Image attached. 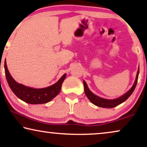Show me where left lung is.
I'll return each mask as SVG.
<instances>
[{
  "label": "left lung",
  "mask_w": 147,
  "mask_h": 147,
  "mask_svg": "<svg viewBox=\"0 0 147 147\" xmlns=\"http://www.w3.org/2000/svg\"><path fill=\"white\" fill-rule=\"evenodd\" d=\"M138 74H139V68H138L137 74H136V77L135 79V82L132 86V87L126 92L125 94H124L123 96H120V98H116V99L114 100H107L104 99V98H102L99 97V96L95 95L92 92L90 91L88 88L87 84H86V82L84 80V92L86 96H87L88 99L90 100V101L92 102V104H94V105L99 106V107L102 108H112L114 107H116L119 105V104H122V102L126 101L128 98L130 97V95L132 94V92H134V89H135L136 84H137L138 81Z\"/></svg>",
  "instance_id": "1"
}]
</instances>
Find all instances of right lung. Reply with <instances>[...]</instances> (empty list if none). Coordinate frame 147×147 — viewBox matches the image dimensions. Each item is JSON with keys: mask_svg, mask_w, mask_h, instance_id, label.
Returning a JSON list of instances; mask_svg holds the SVG:
<instances>
[{"mask_svg": "<svg viewBox=\"0 0 147 147\" xmlns=\"http://www.w3.org/2000/svg\"><path fill=\"white\" fill-rule=\"evenodd\" d=\"M5 70L7 82L13 93L19 99L25 102L26 103L31 104H45L51 101L61 91L62 83L66 77V74H65L60 78L59 81L53 85L47 88L35 89L17 83L10 74L6 61H5Z\"/></svg>", "mask_w": 147, "mask_h": 147, "instance_id": "add662e5", "label": "right lung"}]
</instances>
